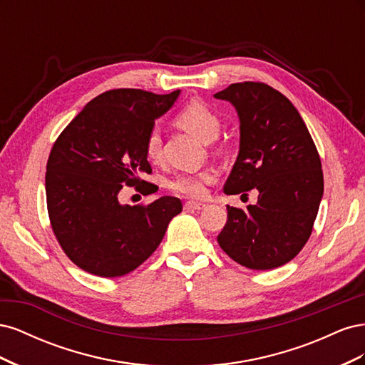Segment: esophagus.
<instances>
[{
	"label": "esophagus",
	"mask_w": 365,
	"mask_h": 365,
	"mask_svg": "<svg viewBox=\"0 0 365 365\" xmlns=\"http://www.w3.org/2000/svg\"><path fill=\"white\" fill-rule=\"evenodd\" d=\"M204 207H205V204L196 202V201H185L184 202V208L185 210H202Z\"/></svg>",
	"instance_id": "34e87169"
}]
</instances>
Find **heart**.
<instances>
[{
    "instance_id": "heart-1",
    "label": "heart",
    "mask_w": 365,
    "mask_h": 365,
    "mask_svg": "<svg viewBox=\"0 0 365 365\" xmlns=\"http://www.w3.org/2000/svg\"><path fill=\"white\" fill-rule=\"evenodd\" d=\"M176 121L196 137L204 141H212L217 137L220 130L219 114L212 106H208L202 101H190L185 103L181 111L176 114ZM145 153L146 158L155 163L161 158V137L157 129H152L145 140ZM213 172H196V173H178L170 180L169 187L184 196L189 197H202L207 192V184L213 182Z\"/></svg>"
}]
</instances>
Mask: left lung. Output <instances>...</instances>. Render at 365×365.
Returning <instances> with one entry per match:
<instances>
[{"label": "left lung", "mask_w": 365, "mask_h": 365, "mask_svg": "<svg viewBox=\"0 0 365 365\" xmlns=\"http://www.w3.org/2000/svg\"><path fill=\"white\" fill-rule=\"evenodd\" d=\"M215 97L233 103L240 120L239 155L224 192H259L256 205H227L219 247L250 269L279 268L312 233L324 190L317 146L295 106L267 83H231Z\"/></svg>", "instance_id": "1"}]
</instances>
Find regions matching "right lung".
I'll return each instance as SVG.
<instances>
[{
    "label": "right lung",
    "mask_w": 365,
    "mask_h": 365,
    "mask_svg": "<svg viewBox=\"0 0 365 365\" xmlns=\"http://www.w3.org/2000/svg\"><path fill=\"white\" fill-rule=\"evenodd\" d=\"M180 91L153 94L135 88L102 93L54 141L47 161L46 193L53 233L68 259L98 277H121L158 248L170 219L181 213L178 197L121 205L123 185L153 193L155 184L145 140Z\"/></svg>",
    "instance_id": "right-lung-1"
}]
</instances>
